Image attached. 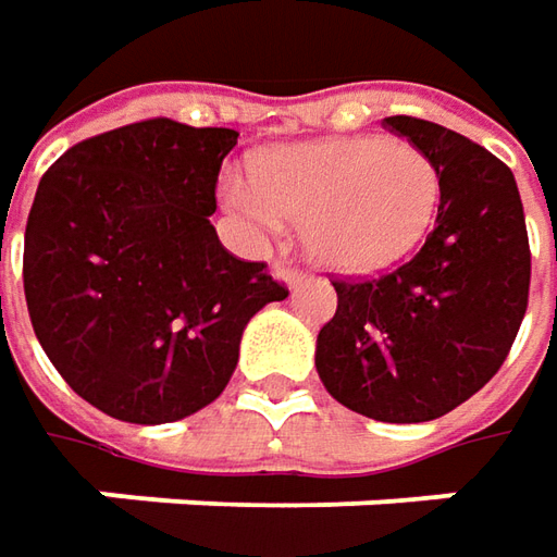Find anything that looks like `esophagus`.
Instances as JSON below:
<instances>
[{
  "instance_id": "1",
  "label": "esophagus",
  "mask_w": 557,
  "mask_h": 557,
  "mask_svg": "<svg viewBox=\"0 0 557 557\" xmlns=\"http://www.w3.org/2000/svg\"><path fill=\"white\" fill-rule=\"evenodd\" d=\"M272 272H275V278H282V282H288V285H300V282L310 278V272L290 267L288 260H275V263H272Z\"/></svg>"
}]
</instances>
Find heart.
Here are the masks:
<instances>
[{"label":"heart","mask_w":557,"mask_h":557,"mask_svg":"<svg viewBox=\"0 0 557 557\" xmlns=\"http://www.w3.org/2000/svg\"><path fill=\"white\" fill-rule=\"evenodd\" d=\"M225 198L253 223L300 225L304 247L334 272H377L409 257L440 203V173L406 139H325L285 145L253 161V188Z\"/></svg>","instance_id":"1"}]
</instances>
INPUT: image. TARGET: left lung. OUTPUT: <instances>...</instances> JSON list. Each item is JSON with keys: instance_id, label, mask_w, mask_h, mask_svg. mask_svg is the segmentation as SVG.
Listing matches in <instances>:
<instances>
[{"instance_id": "left-lung-1", "label": "left lung", "mask_w": 557, "mask_h": 557, "mask_svg": "<svg viewBox=\"0 0 557 557\" xmlns=\"http://www.w3.org/2000/svg\"><path fill=\"white\" fill-rule=\"evenodd\" d=\"M384 126L437 163V223L403 267L334 278L315 369L341 406L416 424L499 372L527 312L530 242L518 183L496 154L431 120L396 114Z\"/></svg>"}]
</instances>
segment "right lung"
Instances as JSON below:
<instances>
[{"label": "right lung", "instance_id": "right-lung-1", "mask_svg": "<svg viewBox=\"0 0 557 557\" xmlns=\"http://www.w3.org/2000/svg\"><path fill=\"white\" fill-rule=\"evenodd\" d=\"M238 133L154 117L76 141L24 235L33 332L104 416L166 424L223 394L253 312L288 288L228 253L210 213Z\"/></svg>", "mask_w": 557, "mask_h": 557}]
</instances>
